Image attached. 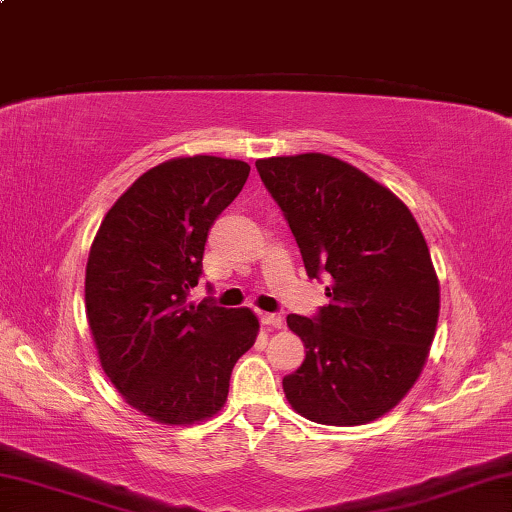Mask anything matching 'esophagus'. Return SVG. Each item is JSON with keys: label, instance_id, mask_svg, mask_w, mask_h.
I'll return each instance as SVG.
<instances>
[{"label": "esophagus", "instance_id": "34e87169", "mask_svg": "<svg viewBox=\"0 0 512 512\" xmlns=\"http://www.w3.org/2000/svg\"><path fill=\"white\" fill-rule=\"evenodd\" d=\"M262 325L271 327V329H282V318L277 314H262Z\"/></svg>", "mask_w": 512, "mask_h": 512}]
</instances>
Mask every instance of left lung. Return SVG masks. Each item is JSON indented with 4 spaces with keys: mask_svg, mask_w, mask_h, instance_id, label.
I'll list each match as a JSON object with an SVG mask.
<instances>
[{
    "mask_svg": "<svg viewBox=\"0 0 512 512\" xmlns=\"http://www.w3.org/2000/svg\"><path fill=\"white\" fill-rule=\"evenodd\" d=\"M255 167L309 277L329 273L332 282L314 320L287 316L305 361L282 379L284 395L318 424L377 420L411 391L436 336L440 284L420 225L391 189L334 155H280Z\"/></svg>",
    "mask_w": 512,
    "mask_h": 512,
    "instance_id": "left-lung-1",
    "label": "left lung"
}]
</instances>
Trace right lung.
Segmentation results:
<instances>
[{"instance_id":"add662e5","label":"right lung","mask_w":512,"mask_h":512,"mask_svg":"<svg viewBox=\"0 0 512 512\" xmlns=\"http://www.w3.org/2000/svg\"><path fill=\"white\" fill-rule=\"evenodd\" d=\"M248 173L246 162L216 155L171 158L117 198L92 241L85 314L101 368L153 422L187 427L214 418L232 368L257 339L248 307L187 305L210 225Z\"/></svg>"}]
</instances>
